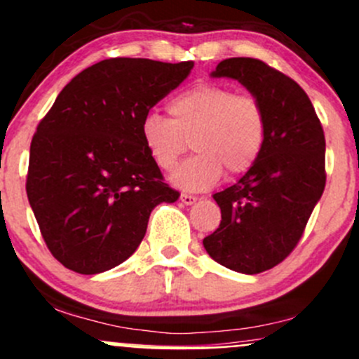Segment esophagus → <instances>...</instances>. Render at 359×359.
<instances>
[{
	"label": "esophagus",
	"mask_w": 359,
	"mask_h": 359,
	"mask_svg": "<svg viewBox=\"0 0 359 359\" xmlns=\"http://www.w3.org/2000/svg\"><path fill=\"white\" fill-rule=\"evenodd\" d=\"M196 199H198V198H196V196H192V194H180V201H182L186 206L194 205Z\"/></svg>",
	"instance_id": "obj_1"
}]
</instances>
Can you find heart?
<instances>
[{
	"instance_id": "1",
	"label": "heart",
	"mask_w": 359,
	"mask_h": 359,
	"mask_svg": "<svg viewBox=\"0 0 359 359\" xmlns=\"http://www.w3.org/2000/svg\"><path fill=\"white\" fill-rule=\"evenodd\" d=\"M167 110L170 118L154 111L142 118L141 139L165 172L177 167L191 141L196 154L170 177L180 189H208L222 172L232 179L258 161L266 139V115L252 94L201 82L175 94Z\"/></svg>"
}]
</instances>
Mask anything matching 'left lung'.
<instances>
[{
  "label": "left lung",
  "mask_w": 359,
  "mask_h": 359,
  "mask_svg": "<svg viewBox=\"0 0 359 359\" xmlns=\"http://www.w3.org/2000/svg\"><path fill=\"white\" fill-rule=\"evenodd\" d=\"M211 77L241 82L266 115L262 154L233 186L213 194L220 227L203 239L217 263L239 273L273 269L299 243L325 189V135L297 82L255 58H229Z\"/></svg>",
  "instance_id": "1"
}]
</instances>
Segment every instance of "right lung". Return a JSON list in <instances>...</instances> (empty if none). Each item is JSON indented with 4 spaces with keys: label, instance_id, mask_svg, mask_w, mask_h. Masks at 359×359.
<instances>
[{
    "label": "right lung",
    "instance_id": "obj_1",
    "mask_svg": "<svg viewBox=\"0 0 359 359\" xmlns=\"http://www.w3.org/2000/svg\"><path fill=\"white\" fill-rule=\"evenodd\" d=\"M194 63L110 58L62 89L30 142L27 198L51 255L101 273L139 248L149 215L179 192L163 182L141 122Z\"/></svg>",
    "mask_w": 359,
    "mask_h": 359
}]
</instances>
